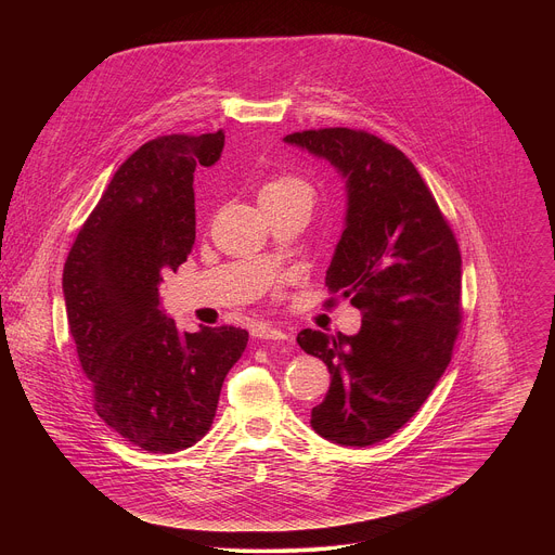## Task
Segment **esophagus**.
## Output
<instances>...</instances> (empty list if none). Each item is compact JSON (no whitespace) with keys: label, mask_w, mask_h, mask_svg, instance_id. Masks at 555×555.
Returning a JSON list of instances; mask_svg holds the SVG:
<instances>
[{"label":"esophagus","mask_w":555,"mask_h":555,"mask_svg":"<svg viewBox=\"0 0 555 555\" xmlns=\"http://www.w3.org/2000/svg\"><path fill=\"white\" fill-rule=\"evenodd\" d=\"M253 336L259 338V340H274V343L287 340V334H285V332H281V330L272 327V325H266V323L257 325V327L253 330Z\"/></svg>","instance_id":"esophagus-1"}]
</instances>
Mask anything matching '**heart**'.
Returning a JSON list of instances; mask_svg holds the SVG:
<instances>
[{"mask_svg": "<svg viewBox=\"0 0 555 555\" xmlns=\"http://www.w3.org/2000/svg\"><path fill=\"white\" fill-rule=\"evenodd\" d=\"M292 191H307L309 193V186L294 178V176H279V178H272L266 182V186L261 189V197L266 195H274V193H292Z\"/></svg>", "mask_w": 555, "mask_h": 555, "instance_id": "obj_1", "label": "heart"}]
</instances>
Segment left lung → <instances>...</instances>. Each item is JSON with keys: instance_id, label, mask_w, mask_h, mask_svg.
Returning a JSON list of instances; mask_svg holds the SVG:
<instances>
[{"instance_id": "1", "label": "left lung", "mask_w": 555, "mask_h": 555, "mask_svg": "<svg viewBox=\"0 0 555 555\" xmlns=\"http://www.w3.org/2000/svg\"><path fill=\"white\" fill-rule=\"evenodd\" d=\"M283 140L323 157L345 180V230L325 283L362 311L353 336L302 330L296 338L332 373L311 428L340 446H373L422 409L450 364L461 323L459 246L398 146L347 127Z\"/></svg>"}]
</instances>
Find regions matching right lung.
Wrapping results in <instances>:
<instances>
[{
  "mask_svg": "<svg viewBox=\"0 0 555 555\" xmlns=\"http://www.w3.org/2000/svg\"><path fill=\"white\" fill-rule=\"evenodd\" d=\"M223 131L149 140L114 173L63 268L69 334L92 379L99 417L125 441L173 454L210 428L221 384L248 332H180L160 283L195 244L197 167H212Z\"/></svg>",
  "mask_w": 555,
  "mask_h": 555,
  "instance_id": "right-lung-1",
  "label": "right lung"
}]
</instances>
